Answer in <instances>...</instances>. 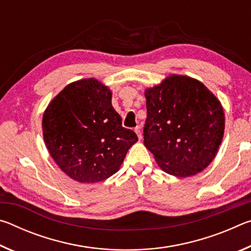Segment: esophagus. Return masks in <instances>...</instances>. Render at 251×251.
<instances>
[{
    "instance_id": "1",
    "label": "esophagus",
    "mask_w": 251,
    "mask_h": 251,
    "mask_svg": "<svg viewBox=\"0 0 251 251\" xmlns=\"http://www.w3.org/2000/svg\"><path fill=\"white\" fill-rule=\"evenodd\" d=\"M134 130H135V133H136V135H137V136H138V138H139V139H142V137H143V136H142V130H141V127H139V126H137V127H136V128H135Z\"/></svg>"
}]
</instances>
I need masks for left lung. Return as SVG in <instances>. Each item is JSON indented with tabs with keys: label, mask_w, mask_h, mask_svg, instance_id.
Instances as JSON below:
<instances>
[{
	"label": "left lung",
	"mask_w": 251,
	"mask_h": 251,
	"mask_svg": "<svg viewBox=\"0 0 251 251\" xmlns=\"http://www.w3.org/2000/svg\"><path fill=\"white\" fill-rule=\"evenodd\" d=\"M144 145L165 173L190 177L217 155L225 131L223 105L201 80L172 74L145 90Z\"/></svg>",
	"instance_id": "obj_1"
}]
</instances>
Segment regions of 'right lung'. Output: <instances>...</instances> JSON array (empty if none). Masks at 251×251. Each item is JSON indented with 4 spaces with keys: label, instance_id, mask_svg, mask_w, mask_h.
<instances>
[{
    "label": "right lung",
    "instance_id": "obj_1",
    "mask_svg": "<svg viewBox=\"0 0 251 251\" xmlns=\"http://www.w3.org/2000/svg\"><path fill=\"white\" fill-rule=\"evenodd\" d=\"M42 129L57 166L82 184L113 176L138 141L133 130L122 126L112 91L94 77L66 85L44 110Z\"/></svg>",
    "mask_w": 251,
    "mask_h": 251
}]
</instances>
